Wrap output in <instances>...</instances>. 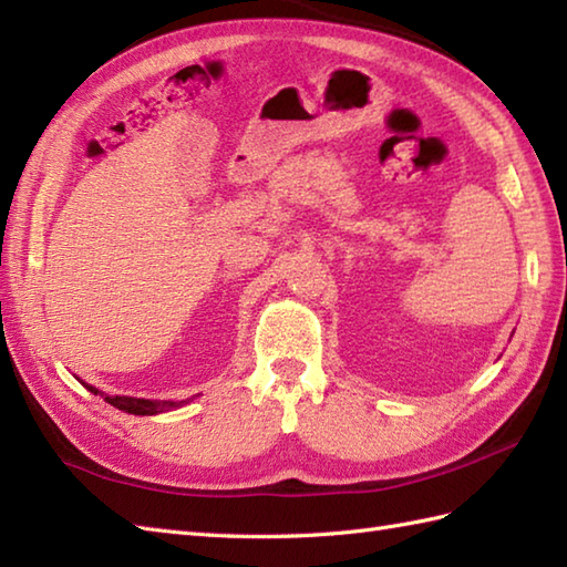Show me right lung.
<instances>
[{
	"label": "right lung",
	"mask_w": 567,
	"mask_h": 567,
	"mask_svg": "<svg viewBox=\"0 0 567 567\" xmlns=\"http://www.w3.org/2000/svg\"><path fill=\"white\" fill-rule=\"evenodd\" d=\"M87 390L92 394H102L104 402H110L112 406L122 409V412L128 414H136V416H153V414H163V412H171V409L183 406L185 402H153V400H136V396H118V394H104L97 388H92L87 384Z\"/></svg>",
	"instance_id": "add662e5"
}]
</instances>
